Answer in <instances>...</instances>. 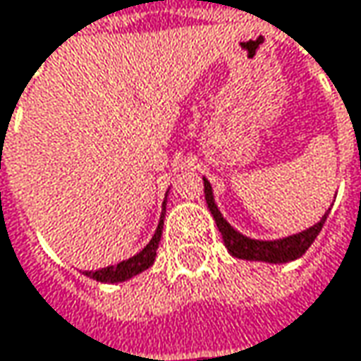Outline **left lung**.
<instances>
[{
	"label": "left lung",
	"mask_w": 361,
	"mask_h": 361,
	"mask_svg": "<svg viewBox=\"0 0 361 361\" xmlns=\"http://www.w3.org/2000/svg\"><path fill=\"white\" fill-rule=\"evenodd\" d=\"M203 187H205V201H207V207L212 212V216L218 224V230L221 232V238H224V245L228 248V252L236 259H245V261H263V263H290V261H296L300 259L310 245L314 243V238L319 236V232L322 230L324 221L329 212L321 218V221H317L314 226L292 234V236H286V238H277V240H257V238H248L245 234H240L238 230H234L226 218L221 216V212L216 205V199H214V189L209 185L207 178H203Z\"/></svg>",
	"instance_id": "obj_1"
}]
</instances>
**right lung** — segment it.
I'll return each instance as SVG.
<instances>
[{"label":"right lung","instance_id":"obj_1","mask_svg":"<svg viewBox=\"0 0 361 361\" xmlns=\"http://www.w3.org/2000/svg\"><path fill=\"white\" fill-rule=\"evenodd\" d=\"M168 195V193H166ZM164 214H166V199L162 203V216H160V221H158V228L152 236V240L147 245L143 246L142 250L137 255H133L131 259L127 261H121L116 265H111V267H104V269L98 271H86L84 275H88L92 279L100 281V283H118V281H127L135 275H140L142 271L149 269L154 265V259H156V250H158V245H160V238H162V226H164Z\"/></svg>","mask_w":361,"mask_h":361}]
</instances>
